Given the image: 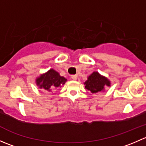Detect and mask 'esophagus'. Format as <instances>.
Returning a JSON list of instances; mask_svg holds the SVG:
<instances>
[{"label":"esophagus","instance_id":"34e87169","mask_svg":"<svg viewBox=\"0 0 146 146\" xmlns=\"http://www.w3.org/2000/svg\"><path fill=\"white\" fill-rule=\"evenodd\" d=\"M71 78L73 79V80H77V76H76V75H73V76H71Z\"/></svg>","mask_w":146,"mask_h":146}]
</instances>
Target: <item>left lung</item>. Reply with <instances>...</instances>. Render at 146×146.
Wrapping results in <instances>:
<instances>
[{
	"label": "left lung",
	"mask_w": 146,
	"mask_h": 146,
	"mask_svg": "<svg viewBox=\"0 0 146 146\" xmlns=\"http://www.w3.org/2000/svg\"><path fill=\"white\" fill-rule=\"evenodd\" d=\"M85 89L92 94L105 91V87L111 86V81L98 72L94 71L88 77V80L84 82Z\"/></svg>",
	"instance_id": "8db88e82"
}]
</instances>
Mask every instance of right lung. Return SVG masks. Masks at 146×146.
<instances>
[{"label": "right lung", "mask_w": 146, "mask_h": 146, "mask_svg": "<svg viewBox=\"0 0 146 146\" xmlns=\"http://www.w3.org/2000/svg\"><path fill=\"white\" fill-rule=\"evenodd\" d=\"M66 80L64 77L60 76L59 73L51 68L36 77L35 82L40 89H44L46 92H52L54 90L61 88L66 83Z\"/></svg>", "instance_id": "1"}]
</instances>
